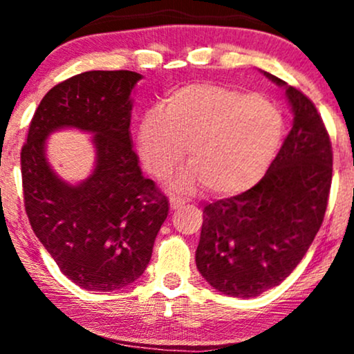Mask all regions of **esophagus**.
<instances>
[{"label": "esophagus", "instance_id": "obj_1", "mask_svg": "<svg viewBox=\"0 0 354 354\" xmlns=\"http://www.w3.org/2000/svg\"><path fill=\"white\" fill-rule=\"evenodd\" d=\"M185 200H181V198H176V196H171L169 198V206H171L173 209H176V208H181L183 205H185Z\"/></svg>", "mask_w": 354, "mask_h": 354}]
</instances>
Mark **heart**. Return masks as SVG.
Returning <instances> with one entry per match:
<instances>
[{
  "instance_id": "1",
  "label": "heart",
  "mask_w": 354,
  "mask_h": 354,
  "mask_svg": "<svg viewBox=\"0 0 354 354\" xmlns=\"http://www.w3.org/2000/svg\"><path fill=\"white\" fill-rule=\"evenodd\" d=\"M281 113L256 93L193 83L166 96L165 109L145 113L138 149L153 176L166 178L183 163L191 166L176 188L233 196L266 173L283 140Z\"/></svg>"
}]
</instances>
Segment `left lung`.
<instances>
[{
	"label": "left lung",
	"mask_w": 354,
	"mask_h": 354,
	"mask_svg": "<svg viewBox=\"0 0 354 354\" xmlns=\"http://www.w3.org/2000/svg\"><path fill=\"white\" fill-rule=\"evenodd\" d=\"M293 128L265 176L236 196L205 206L196 266L214 290L253 298L298 266L321 228L333 178V149L315 103L286 86Z\"/></svg>",
	"instance_id": "left-lung-1"
}]
</instances>
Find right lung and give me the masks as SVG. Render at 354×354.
<instances>
[{
	"instance_id": "add662e5",
	"label": "right lung",
	"mask_w": 354,
	"mask_h": 354,
	"mask_svg": "<svg viewBox=\"0 0 354 354\" xmlns=\"http://www.w3.org/2000/svg\"><path fill=\"white\" fill-rule=\"evenodd\" d=\"M135 71H86L53 86L36 108L21 148L28 219L61 273L89 291L136 281L151 259L168 200L143 176L129 138ZM95 135V171L71 187L50 171L44 143L51 131Z\"/></svg>"
}]
</instances>
